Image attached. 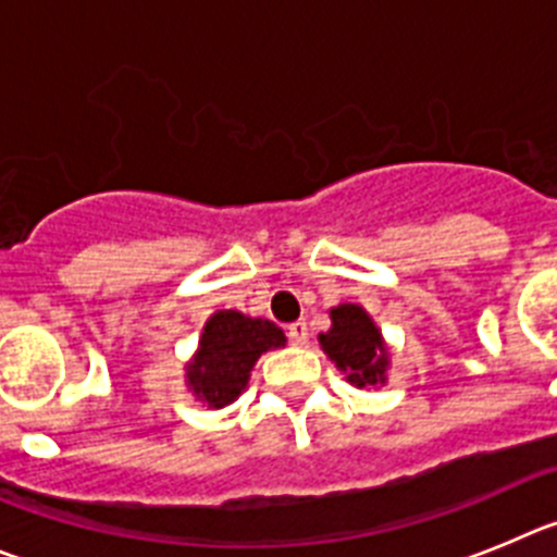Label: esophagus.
Wrapping results in <instances>:
<instances>
[{"mask_svg": "<svg viewBox=\"0 0 557 557\" xmlns=\"http://www.w3.org/2000/svg\"><path fill=\"white\" fill-rule=\"evenodd\" d=\"M288 341L290 344H297V347H302L305 341H308V324L305 322L288 324Z\"/></svg>", "mask_w": 557, "mask_h": 557, "instance_id": "esophagus-1", "label": "esophagus"}]
</instances>
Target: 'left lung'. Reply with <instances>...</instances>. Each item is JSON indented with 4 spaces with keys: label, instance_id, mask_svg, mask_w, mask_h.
<instances>
[{
    "label": "left lung",
    "instance_id": "1",
    "mask_svg": "<svg viewBox=\"0 0 557 557\" xmlns=\"http://www.w3.org/2000/svg\"><path fill=\"white\" fill-rule=\"evenodd\" d=\"M319 344L355 388H380L388 383V344L363 305L341 302L330 308V330L319 333Z\"/></svg>",
    "mask_w": 557,
    "mask_h": 557
}]
</instances>
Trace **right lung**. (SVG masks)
Here are the masks:
<instances>
[{
  "label": "right lung",
  "instance_id": "add662e5",
  "mask_svg": "<svg viewBox=\"0 0 557 557\" xmlns=\"http://www.w3.org/2000/svg\"><path fill=\"white\" fill-rule=\"evenodd\" d=\"M277 347H285V333L274 322L233 308L216 310L185 363V385L208 408H224L242 397L260 355Z\"/></svg>",
  "mask_w": 557,
  "mask_h": 557
}]
</instances>
